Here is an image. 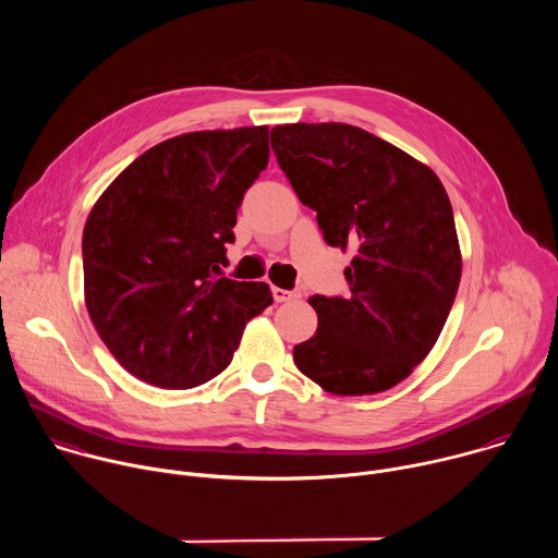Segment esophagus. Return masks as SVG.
<instances>
[{
    "label": "esophagus",
    "mask_w": 558,
    "mask_h": 558,
    "mask_svg": "<svg viewBox=\"0 0 558 558\" xmlns=\"http://www.w3.org/2000/svg\"><path fill=\"white\" fill-rule=\"evenodd\" d=\"M302 298V291L300 289H280V287H274V300L276 302H289V300H298Z\"/></svg>",
    "instance_id": "34e87169"
}]
</instances>
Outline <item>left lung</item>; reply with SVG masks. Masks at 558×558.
<instances>
[{"instance_id": "obj_1", "label": "left lung", "mask_w": 558, "mask_h": 558, "mask_svg": "<svg viewBox=\"0 0 558 558\" xmlns=\"http://www.w3.org/2000/svg\"><path fill=\"white\" fill-rule=\"evenodd\" d=\"M271 147L327 245L357 254L347 298L308 300L317 329L293 362L336 395L386 390L430 353L459 289L448 194L430 168L355 125H278Z\"/></svg>"}]
</instances>
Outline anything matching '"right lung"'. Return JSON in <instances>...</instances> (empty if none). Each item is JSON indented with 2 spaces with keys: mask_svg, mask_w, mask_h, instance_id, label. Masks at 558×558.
Segmentation results:
<instances>
[{
  "mask_svg": "<svg viewBox=\"0 0 558 558\" xmlns=\"http://www.w3.org/2000/svg\"><path fill=\"white\" fill-rule=\"evenodd\" d=\"M269 161V128L190 132L141 154L84 227L93 325L134 377L194 388L225 371L269 284L220 276L235 211Z\"/></svg>",
  "mask_w": 558,
  "mask_h": 558,
  "instance_id": "right-lung-1",
  "label": "right lung"
}]
</instances>
